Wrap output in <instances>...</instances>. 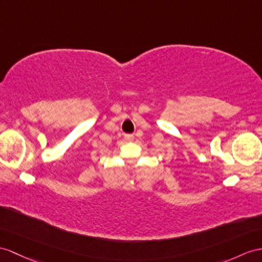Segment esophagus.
<instances>
[{
	"label": "esophagus",
	"mask_w": 262,
	"mask_h": 262,
	"mask_svg": "<svg viewBox=\"0 0 262 262\" xmlns=\"http://www.w3.org/2000/svg\"><path fill=\"white\" fill-rule=\"evenodd\" d=\"M124 139L126 140V141H133V139H135V137H133V135H125Z\"/></svg>",
	"instance_id": "esophagus-1"
}]
</instances>
